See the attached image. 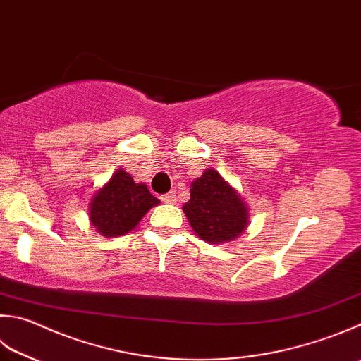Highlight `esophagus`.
Listing matches in <instances>:
<instances>
[{"instance_id":"obj_1","label":"esophagus","mask_w":361,"mask_h":361,"mask_svg":"<svg viewBox=\"0 0 361 361\" xmlns=\"http://www.w3.org/2000/svg\"><path fill=\"white\" fill-rule=\"evenodd\" d=\"M160 200H161L163 202H166V204H173V202L178 201V196H176V192H169V193H166V195H161Z\"/></svg>"}]
</instances>
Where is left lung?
Returning a JSON list of instances; mask_svg holds the SVG:
<instances>
[{"mask_svg":"<svg viewBox=\"0 0 361 361\" xmlns=\"http://www.w3.org/2000/svg\"><path fill=\"white\" fill-rule=\"evenodd\" d=\"M183 214L195 233L209 243L233 240L248 224L240 196L215 169H207L192 183Z\"/></svg>","mask_w":361,"mask_h":361,"instance_id":"8db88e82","label":"left lung"}]
</instances>
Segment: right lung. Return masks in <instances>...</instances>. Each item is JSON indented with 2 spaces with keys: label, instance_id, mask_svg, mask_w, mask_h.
<instances>
[{
  "label": "right lung",
  "instance_id": "add662e5",
  "mask_svg": "<svg viewBox=\"0 0 361 361\" xmlns=\"http://www.w3.org/2000/svg\"><path fill=\"white\" fill-rule=\"evenodd\" d=\"M159 202L145 183H135L132 176L119 168L94 196L90 219L100 234L116 237L132 231L147 210Z\"/></svg>",
  "mask_w": 361,
  "mask_h": 361
}]
</instances>
